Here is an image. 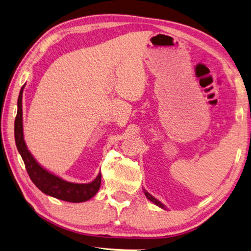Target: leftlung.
<instances>
[{
  "instance_id": "left-lung-1",
  "label": "left lung",
  "mask_w": 251,
  "mask_h": 251,
  "mask_svg": "<svg viewBox=\"0 0 251 251\" xmlns=\"http://www.w3.org/2000/svg\"><path fill=\"white\" fill-rule=\"evenodd\" d=\"M145 194H146V197H147L148 198V200H150V201H151V202H153L154 204H156V205H158V206H160V207H162V208H165V206H163V205L160 203V202H159L158 201V200H156V199H154L153 197H152V195H150L148 192H146V191H145Z\"/></svg>"
}]
</instances>
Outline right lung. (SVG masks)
Returning a JSON list of instances; mask_svg holds the SVG:
<instances>
[{"instance_id": "obj_1", "label": "right lung", "mask_w": 251, "mask_h": 251, "mask_svg": "<svg viewBox=\"0 0 251 251\" xmlns=\"http://www.w3.org/2000/svg\"><path fill=\"white\" fill-rule=\"evenodd\" d=\"M23 89H24V85L22 86L17 100V114L14 124V135L16 147L18 149V152L21 153L23 161L25 163V168L30 180L34 182V184L42 192L50 195V197L72 203L88 201L98 193L100 185H101V173H99L97 179L91 182V183H71V182H67L45 170L43 167L38 165L37 161L31 156V153L27 150L24 137H23Z\"/></svg>"}]
</instances>
